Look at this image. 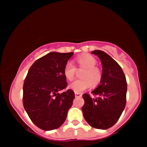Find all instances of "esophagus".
I'll return each mask as SVG.
<instances>
[{
  "instance_id": "esophagus-1",
  "label": "esophagus",
  "mask_w": 147,
  "mask_h": 147,
  "mask_svg": "<svg viewBox=\"0 0 147 147\" xmlns=\"http://www.w3.org/2000/svg\"><path fill=\"white\" fill-rule=\"evenodd\" d=\"M75 95L76 97H82V94L81 93H78V92H75Z\"/></svg>"
}]
</instances>
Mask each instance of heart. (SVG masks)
Wrapping results in <instances>:
<instances>
[{
    "label": "heart",
    "mask_w": 147,
    "mask_h": 147,
    "mask_svg": "<svg viewBox=\"0 0 147 147\" xmlns=\"http://www.w3.org/2000/svg\"><path fill=\"white\" fill-rule=\"evenodd\" d=\"M80 69H84L81 73L82 79L76 80L69 85V88L75 92L80 93L91 87V84L97 85L102 79V72L97 65V60L90 55H82L76 59ZM76 73V67L71 62H67L63 69V75L68 80H72Z\"/></svg>",
    "instance_id": "obj_1"
}]
</instances>
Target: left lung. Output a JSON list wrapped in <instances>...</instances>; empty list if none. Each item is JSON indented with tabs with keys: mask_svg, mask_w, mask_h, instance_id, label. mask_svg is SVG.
I'll use <instances>...</instances> for the list:
<instances>
[{
	"mask_svg": "<svg viewBox=\"0 0 147 147\" xmlns=\"http://www.w3.org/2000/svg\"><path fill=\"white\" fill-rule=\"evenodd\" d=\"M91 53L101 61L102 79L100 84L92 92L98 96L97 98H92L88 94L82 95L83 116L91 127L107 129L118 121L125 107L127 81L121 67L109 55L98 50Z\"/></svg>",
	"mask_w": 147,
	"mask_h": 147,
	"instance_id": "obj_1",
	"label": "left lung"
}]
</instances>
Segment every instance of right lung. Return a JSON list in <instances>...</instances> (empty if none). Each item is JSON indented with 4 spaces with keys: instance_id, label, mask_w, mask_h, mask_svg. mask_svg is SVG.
<instances>
[{
    "instance_id": "add662e5",
    "label": "right lung",
    "mask_w": 147,
    "mask_h": 147,
    "mask_svg": "<svg viewBox=\"0 0 147 147\" xmlns=\"http://www.w3.org/2000/svg\"><path fill=\"white\" fill-rule=\"evenodd\" d=\"M73 54L51 52L37 60L28 70L23 84V106L30 119L41 129L59 128L72 107L74 92H59L67 87L63 69Z\"/></svg>"
}]
</instances>
